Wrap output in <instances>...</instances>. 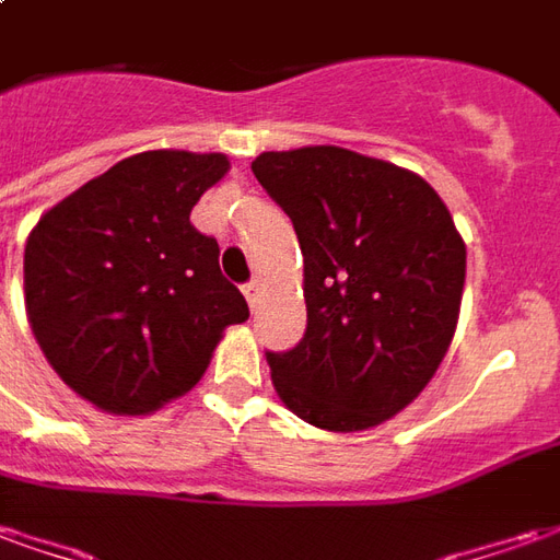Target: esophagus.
<instances>
[{"instance_id":"1","label":"esophagus","mask_w":560,"mask_h":560,"mask_svg":"<svg viewBox=\"0 0 560 560\" xmlns=\"http://www.w3.org/2000/svg\"><path fill=\"white\" fill-rule=\"evenodd\" d=\"M243 293H245V300H248V305L255 308L257 300H260V293H264V288H260V281H248V284H243Z\"/></svg>"}]
</instances>
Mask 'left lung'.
<instances>
[{
	"mask_svg": "<svg viewBox=\"0 0 560 560\" xmlns=\"http://www.w3.org/2000/svg\"><path fill=\"white\" fill-rule=\"evenodd\" d=\"M257 183L303 252V341L267 353L300 420L365 432L405 411L444 360L465 288V240L417 173L341 147L260 152Z\"/></svg>",
	"mask_w": 560,
	"mask_h": 560,
	"instance_id": "obj_1",
	"label": "left lung"
}]
</instances>
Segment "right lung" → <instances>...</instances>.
Masks as SVG:
<instances>
[{
	"label": "right lung",
	"instance_id": "add662e5",
	"mask_svg": "<svg viewBox=\"0 0 560 560\" xmlns=\"http://www.w3.org/2000/svg\"><path fill=\"white\" fill-rule=\"evenodd\" d=\"M231 171L221 152L149 149L95 176L32 228L23 293L35 341L80 399L147 417L207 372L245 296L221 276L219 243L191 224Z\"/></svg>",
	"mask_w": 560,
	"mask_h": 560
}]
</instances>
